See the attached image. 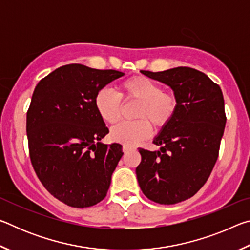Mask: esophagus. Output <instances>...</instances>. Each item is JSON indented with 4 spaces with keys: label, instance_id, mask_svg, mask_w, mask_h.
<instances>
[{
    "label": "esophagus",
    "instance_id": "esophagus-1",
    "mask_svg": "<svg viewBox=\"0 0 250 250\" xmlns=\"http://www.w3.org/2000/svg\"><path fill=\"white\" fill-rule=\"evenodd\" d=\"M133 147L131 146H129V145H124L122 146V150H124V152H128V151H130V150H132Z\"/></svg>",
    "mask_w": 250,
    "mask_h": 250
}]
</instances>
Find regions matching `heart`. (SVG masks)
Segmentation results:
<instances>
[{"label": "heart", "instance_id": "heart-1", "mask_svg": "<svg viewBox=\"0 0 250 250\" xmlns=\"http://www.w3.org/2000/svg\"><path fill=\"white\" fill-rule=\"evenodd\" d=\"M122 98L139 104L135 118L139 120L116 125L110 135L116 142L133 146L150 134L149 121L155 128L167 125L174 116L177 101L174 95L163 91L161 84L145 76H134L120 84V94L110 88H101L95 96V107L104 122L115 125L121 118Z\"/></svg>", "mask_w": 250, "mask_h": 250}]
</instances>
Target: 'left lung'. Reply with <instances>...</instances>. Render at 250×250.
I'll use <instances>...</instances> for the list:
<instances>
[{
	"mask_svg": "<svg viewBox=\"0 0 250 250\" xmlns=\"http://www.w3.org/2000/svg\"><path fill=\"white\" fill-rule=\"evenodd\" d=\"M141 73L170 86L177 107L154 138L160 150L139 149L137 179L149 200L176 204L200 191L216 163L226 125L223 92L208 76L189 67Z\"/></svg>",
	"mask_w": 250,
	"mask_h": 250,
	"instance_id": "left-lung-1",
	"label": "left lung"
}]
</instances>
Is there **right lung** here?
Here are the masks:
<instances>
[{"mask_svg":"<svg viewBox=\"0 0 250 250\" xmlns=\"http://www.w3.org/2000/svg\"><path fill=\"white\" fill-rule=\"evenodd\" d=\"M124 75L65 65L33 92L26 116L29 158L44 188L66 205L83 208L107 195L124 152L119 143L100 142L109 130L96 110L95 96Z\"/></svg>","mask_w":250,"mask_h":250,"instance_id":"add662e5","label":"right lung"}]
</instances>
